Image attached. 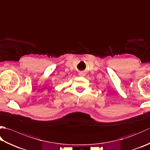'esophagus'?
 <instances>
[{
	"label": "esophagus",
	"mask_w": 150,
	"mask_h": 150,
	"mask_svg": "<svg viewBox=\"0 0 150 150\" xmlns=\"http://www.w3.org/2000/svg\"><path fill=\"white\" fill-rule=\"evenodd\" d=\"M80 76H84V74H83V72H81V73H80Z\"/></svg>",
	"instance_id": "obj_1"
}]
</instances>
